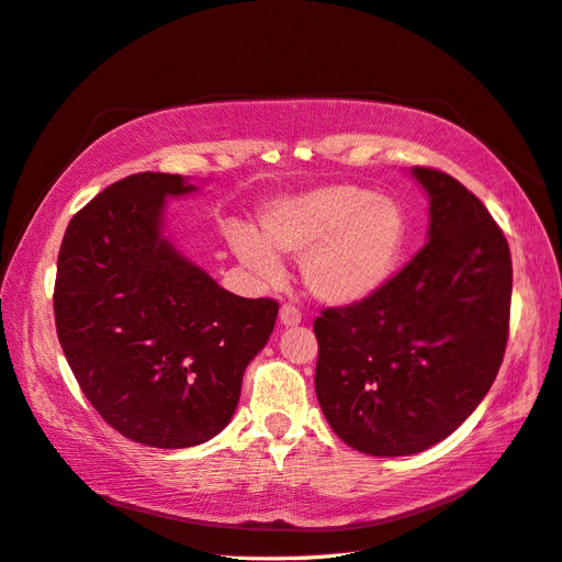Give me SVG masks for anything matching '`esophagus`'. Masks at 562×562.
I'll return each instance as SVG.
<instances>
[{
    "label": "esophagus",
    "instance_id": "esophagus-1",
    "mask_svg": "<svg viewBox=\"0 0 562 562\" xmlns=\"http://www.w3.org/2000/svg\"><path fill=\"white\" fill-rule=\"evenodd\" d=\"M301 321V311L296 308V306H292V304H284L282 308H280V323L284 325V327H296Z\"/></svg>",
    "mask_w": 562,
    "mask_h": 562
}]
</instances>
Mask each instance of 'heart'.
Returning a JSON list of instances; mask_svg holds the SVG:
<instances>
[{"mask_svg":"<svg viewBox=\"0 0 562 562\" xmlns=\"http://www.w3.org/2000/svg\"><path fill=\"white\" fill-rule=\"evenodd\" d=\"M261 228L229 227V247L258 280L282 276L280 254L301 256L308 292L333 306L361 304L392 282L408 247L406 213L394 199L339 182L280 196Z\"/></svg>","mask_w":562,"mask_h":562,"instance_id":"b5f03b06","label":"heart"}]
</instances>
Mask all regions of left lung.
<instances>
[{"label": "left lung", "instance_id": "1", "mask_svg": "<svg viewBox=\"0 0 562 562\" xmlns=\"http://www.w3.org/2000/svg\"><path fill=\"white\" fill-rule=\"evenodd\" d=\"M427 244L382 292L315 318V396L335 435L370 456H413L468 420L508 341L513 263L482 201L415 166Z\"/></svg>", "mask_w": 562, "mask_h": 562}]
</instances>
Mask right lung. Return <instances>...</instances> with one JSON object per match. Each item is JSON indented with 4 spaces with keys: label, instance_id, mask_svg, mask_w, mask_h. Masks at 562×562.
Here are the masks:
<instances>
[{
    "label": "right lung",
    "instance_id": "1",
    "mask_svg": "<svg viewBox=\"0 0 562 562\" xmlns=\"http://www.w3.org/2000/svg\"><path fill=\"white\" fill-rule=\"evenodd\" d=\"M182 176L113 182L68 223L54 321L82 394L123 437L187 449L233 420L241 375L278 318V301L223 290L164 235Z\"/></svg>",
    "mask_w": 562,
    "mask_h": 562
}]
</instances>
